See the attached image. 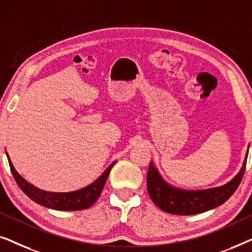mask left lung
I'll return each mask as SVG.
<instances>
[{"instance_id":"obj_1","label":"left lung","mask_w":252,"mask_h":252,"mask_svg":"<svg viewBox=\"0 0 252 252\" xmlns=\"http://www.w3.org/2000/svg\"><path fill=\"white\" fill-rule=\"evenodd\" d=\"M248 153L249 148L242 167L232 180L220 187L204 190H185L168 185L161 178L153 161H150L147 174V187L150 198L160 210L171 215L190 216L215 209L225 203L239 187L246 171Z\"/></svg>"}]
</instances>
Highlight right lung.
<instances>
[{"label":"right lung","mask_w":252,"mask_h":252,"mask_svg":"<svg viewBox=\"0 0 252 252\" xmlns=\"http://www.w3.org/2000/svg\"><path fill=\"white\" fill-rule=\"evenodd\" d=\"M6 157H8L9 160L10 170H11V173L13 175V178H15L17 185L19 186V188L22 189L32 201L37 203V204L43 205L49 209L60 210V211H78V210L87 209L89 206L94 204V203L97 201L99 195H101L103 187H104L106 182V179H108L110 174V171H111L113 165L116 164V161H113V163L103 172L101 177L96 179L93 184L88 185L87 187L70 192H53L42 190V189H39L35 187V186L27 182L25 179L15 170L8 154H6Z\"/></svg>","instance_id":"1"}]
</instances>
